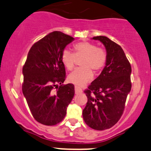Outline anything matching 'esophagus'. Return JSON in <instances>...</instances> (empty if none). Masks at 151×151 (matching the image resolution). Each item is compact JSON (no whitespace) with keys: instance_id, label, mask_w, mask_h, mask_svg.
<instances>
[{"instance_id":"34e87169","label":"esophagus","mask_w":151,"mask_h":151,"mask_svg":"<svg viewBox=\"0 0 151 151\" xmlns=\"http://www.w3.org/2000/svg\"><path fill=\"white\" fill-rule=\"evenodd\" d=\"M74 89H75V93H79L82 92V90H81V88L79 87V86H75Z\"/></svg>"}]
</instances>
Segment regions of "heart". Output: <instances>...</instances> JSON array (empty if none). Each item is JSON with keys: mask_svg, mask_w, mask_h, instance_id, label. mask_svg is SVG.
Instances as JSON below:
<instances>
[{"mask_svg": "<svg viewBox=\"0 0 151 151\" xmlns=\"http://www.w3.org/2000/svg\"><path fill=\"white\" fill-rule=\"evenodd\" d=\"M73 53L64 50L61 55V62L65 69L72 71L76 65V60L80 61V68L75 70L68 77V80L76 86H81L93 79V72L101 71L105 67L107 54L105 50L98 47L96 44L90 42H80L74 44Z\"/></svg>", "mask_w": 151, "mask_h": 151, "instance_id": "heart-1", "label": "heart"}]
</instances>
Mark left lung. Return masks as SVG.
<instances>
[{
    "label": "left lung",
    "instance_id": "obj_1",
    "mask_svg": "<svg viewBox=\"0 0 151 151\" xmlns=\"http://www.w3.org/2000/svg\"><path fill=\"white\" fill-rule=\"evenodd\" d=\"M93 39L104 45L107 60L100 75L84 90L88 101L82 115L86 125L103 131L115 125L124 113L131 89V67L119 45L105 36Z\"/></svg>",
    "mask_w": 151,
    "mask_h": 151
}]
</instances>
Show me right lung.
I'll return each mask as SVG.
<instances>
[{"label":"right lung","instance_id":"1","mask_svg":"<svg viewBox=\"0 0 151 151\" xmlns=\"http://www.w3.org/2000/svg\"><path fill=\"white\" fill-rule=\"evenodd\" d=\"M72 40L60 31L48 34L31 47L22 67V93L32 116L43 125L61 122L74 97V84H62L66 72L61 62L62 52Z\"/></svg>","mask_w":151,"mask_h":151}]
</instances>
